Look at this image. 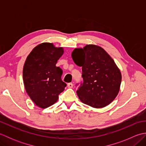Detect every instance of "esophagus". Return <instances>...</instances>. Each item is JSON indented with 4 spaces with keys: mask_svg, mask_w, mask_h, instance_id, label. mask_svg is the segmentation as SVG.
<instances>
[{
    "mask_svg": "<svg viewBox=\"0 0 146 146\" xmlns=\"http://www.w3.org/2000/svg\"><path fill=\"white\" fill-rule=\"evenodd\" d=\"M73 84L72 83H68V88H73Z\"/></svg>",
    "mask_w": 146,
    "mask_h": 146,
    "instance_id": "esophagus-1",
    "label": "esophagus"
}]
</instances>
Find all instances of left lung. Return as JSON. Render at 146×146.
<instances>
[{
    "instance_id": "left-lung-1",
    "label": "left lung",
    "mask_w": 146,
    "mask_h": 146,
    "mask_svg": "<svg viewBox=\"0 0 146 146\" xmlns=\"http://www.w3.org/2000/svg\"><path fill=\"white\" fill-rule=\"evenodd\" d=\"M71 57L82 67L83 82L76 91L80 101L96 108L112 102L119 92L122 75L110 56L100 46L86 44L74 49Z\"/></svg>"
}]
</instances>
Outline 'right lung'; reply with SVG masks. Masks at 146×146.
Listing matches in <instances>:
<instances>
[{
  "instance_id": "add662e5",
  "label": "right lung",
  "mask_w": 146,
  "mask_h": 146,
  "mask_svg": "<svg viewBox=\"0 0 146 146\" xmlns=\"http://www.w3.org/2000/svg\"><path fill=\"white\" fill-rule=\"evenodd\" d=\"M63 53V48L43 42L33 49L24 63V87L31 99L40 108H47L56 103L66 86L61 78L63 71L56 66Z\"/></svg>"
}]
</instances>
